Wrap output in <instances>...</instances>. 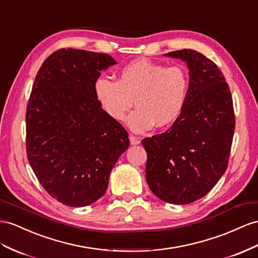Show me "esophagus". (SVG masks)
<instances>
[{
	"label": "esophagus",
	"instance_id": "esophagus-1",
	"mask_svg": "<svg viewBox=\"0 0 258 258\" xmlns=\"http://www.w3.org/2000/svg\"><path fill=\"white\" fill-rule=\"evenodd\" d=\"M130 141H131V145H138V144H141L140 138H137L136 136H133V135L130 136Z\"/></svg>",
	"mask_w": 258,
	"mask_h": 258
}]
</instances>
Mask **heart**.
<instances>
[{
  "label": "heart",
  "mask_w": 258,
  "mask_h": 258,
  "mask_svg": "<svg viewBox=\"0 0 258 258\" xmlns=\"http://www.w3.org/2000/svg\"><path fill=\"white\" fill-rule=\"evenodd\" d=\"M188 86V76L180 66L164 68L141 58L125 65L117 82L99 77L94 91L105 114L116 122L124 120L134 100L137 108L127 117V125L135 133H144L155 125L169 126L181 116Z\"/></svg>",
  "instance_id": "heart-1"
}]
</instances>
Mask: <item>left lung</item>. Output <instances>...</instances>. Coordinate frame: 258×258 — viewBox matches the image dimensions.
<instances>
[{"label":"left lung","instance_id":"8db88e82","mask_svg":"<svg viewBox=\"0 0 258 258\" xmlns=\"http://www.w3.org/2000/svg\"><path fill=\"white\" fill-rule=\"evenodd\" d=\"M164 56L186 63L188 95L172 126L142 141L146 181L161 201L190 204L206 195L227 169L235 126L233 102L221 71L200 52L184 49Z\"/></svg>","mask_w":258,"mask_h":258}]
</instances>
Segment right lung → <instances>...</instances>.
<instances>
[{
	"label": "right lung",
	"instance_id": "right-lung-1",
	"mask_svg": "<svg viewBox=\"0 0 258 258\" xmlns=\"http://www.w3.org/2000/svg\"><path fill=\"white\" fill-rule=\"evenodd\" d=\"M116 64L105 53L62 49L38 71L26 112L27 157L57 202L85 207L104 195L130 146L127 132L101 109L94 84Z\"/></svg>",
	"mask_w": 258,
	"mask_h": 258
}]
</instances>
